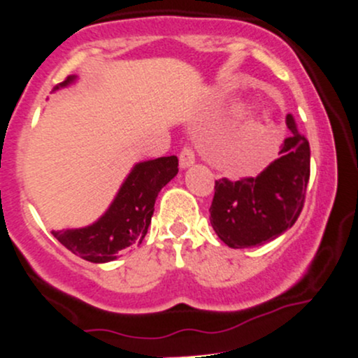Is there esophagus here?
<instances>
[{
	"label": "esophagus",
	"mask_w": 358,
	"mask_h": 358,
	"mask_svg": "<svg viewBox=\"0 0 358 358\" xmlns=\"http://www.w3.org/2000/svg\"><path fill=\"white\" fill-rule=\"evenodd\" d=\"M194 162H196L194 152H192V150L189 149V147H184L182 152H180V155H179L180 169H187V167H191Z\"/></svg>",
	"instance_id": "obj_1"
}]
</instances>
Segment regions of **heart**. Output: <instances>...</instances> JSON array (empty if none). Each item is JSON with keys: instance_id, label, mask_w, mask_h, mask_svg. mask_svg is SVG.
Segmentation results:
<instances>
[{"instance_id": "heart-1", "label": "heart", "mask_w": 358, "mask_h": 358, "mask_svg": "<svg viewBox=\"0 0 358 358\" xmlns=\"http://www.w3.org/2000/svg\"><path fill=\"white\" fill-rule=\"evenodd\" d=\"M273 125L275 119L271 112L259 108L246 113L229 142V154L233 161L245 162L255 157L273 132Z\"/></svg>"}]
</instances>
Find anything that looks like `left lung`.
Returning <instances> with one entry per match:
<instances>
[{
	"label": "left lung",
	"mask_w": 358,
	"mask_h": 358,
	"mask_svg": "<svg viewBox=\"0 0 358 358\" xmlns=\"http://www.w3.org/2000/svg\"><path fill=\"white\" fill-rule=\"evenodd\" d=\"M292 137L281 157L258 178L220 179L214 187L211 226L229 248H251L270 243L292 228L305 203L310 179V145L300 134L295 117L287 115Z\"/></svg>",
	"instance_id": "1"
}]
</instances>
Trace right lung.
Segmentation results:
<instances>
[{"mask_svg": "<svg viewBox=\"0 0 358 358\" xmlns=\"http://www.w3.org/2000/svg\"><path fill=\"white\" fill-rule=\"evenodd\" d=\"M77 75L53 88L62 90L77 83ZM176 155L134 164L120 184L110 206L99 220L83 228L52 231L66 250L90 263H108L127 248L141 245L154 214V204L161 189L178 174Z\"/></svg>", "mask_w": 358, "mask_h": 358, "instance_id": "right-lung-1", "label": "right lung"}]
</instances>
